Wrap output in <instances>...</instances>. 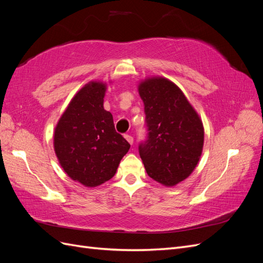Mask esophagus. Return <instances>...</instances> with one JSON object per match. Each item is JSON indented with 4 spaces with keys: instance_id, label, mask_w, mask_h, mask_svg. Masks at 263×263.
<instances>
[{
    "instance_id": "esophagus-1",
    "label": "esophagus",
    "mask_w": 263,
    "mask_h": 263,
    "mask_svg": "<svg viewBox=\"0 0 263 263\" xmlns=\"http://www.w3.org/2000/svg\"><path fill=\"white\" fill-rule=\"evenodd\" d=\"M125 139L129 142L130 145H133V142H134V137L133 136H130V135H125Z\"/></svg>"
}]
</instances>
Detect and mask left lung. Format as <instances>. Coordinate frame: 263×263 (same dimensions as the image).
<instances>
[{
    "label": "left lung",
    "mask_w": 263,
    "mask_h": 263,
    "mask_svg": "<svg viewBox=\"0 0 263 263\" xmlns=\"http://www.w3.org/2000/svg\"><path fill=\"white\" fill-rule=\"evenodd\" d=\"M147 137L138 150L147 174L166 186L186 179L203 149L204 128L200 117L179 87L164 78L141 82Z\"/></svg>",
    "instance_id": "8db88e82"
}]
</instances>
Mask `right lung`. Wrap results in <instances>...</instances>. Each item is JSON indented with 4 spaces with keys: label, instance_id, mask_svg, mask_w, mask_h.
<instances>
[{
    "label": "right lung",
    "instance_id": "add662e5",
    "mask_svg": "<svg viewBox=\"0 0 263 263\" xmlns=\"http://www.w3.org/2000/svg\"><path fill=\"white\" fill-rule=\"evenodd\" d=\"M106 86L90 82L70 102L54 129L55 155L68 176L85 186L114 177L130 145L116 133L113 116L103 107Z\"/></svg>",
    "mask_w": 263,
    "mask_h": 263
}]
</instances>
